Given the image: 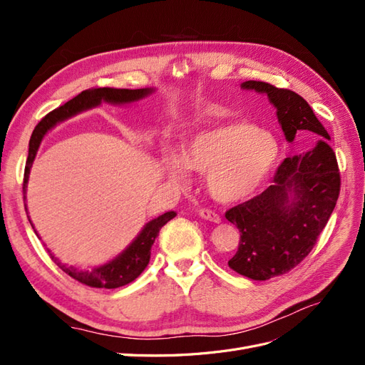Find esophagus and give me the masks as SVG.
I'll list each match as a JSON object with an SVG mask.
<instances>
[{
	"label": "esophagus",
	"instance_id": "obj_1",
	"mask_svg": "<svg viewBox=\"0 0 365 365\" xmlns=\"http://www.w3.org/2000/svg\"><path fill=\"white\" fill-rule=\"evenodd\" d=\"M200 216L205 220H210V222H215V224H219L220 222V217L217 213H215L213 210H208V208H202L200 210Z\"/></svg>",
	"mask_w": 365,
	"mask_h": 365
}]
</instances>
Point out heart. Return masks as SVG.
<instances>
[{"label":"heart","instance_id":"obj_1","mask_svg":"<svg viewBox=\"0 0 365 365\" xmlns=\"http://www.w3.org/2000/svg\"><path fill=\"white\" fill-rule=\"evenodd\" d=\"M280 143L271 132L244 120H228L197 132L181 153L164 149L161 165L175 182L184 184L189 169L207 172L213 200L235 204L248 200L277 165Z\"/></svg>","mask_w":365,"mask_h":365}]
</instances>
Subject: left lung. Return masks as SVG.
Here are the masks:
<instances>
[{
    "label": "left lung",
    "mask_w": 365,
    "mask_h": 365,
    "mask_svg": "<svg viewBox=\"0 0 365 365\" xmlns=\"http://www.w3.org/2000/svg\"><path fill=\"white\" fill-rule=\"evenodd\" d=\"M240 88L268 96L289 143L295 135L317 140L312 149L283 160L267 190L225 213L240 231L228 267L248 279L268 280L291 271L312 251L336 205L341 180L335 152L324 141L327 130L302 96L257 81Z\"/></svg>",
    "instance_id": "1"
}]
</instances>
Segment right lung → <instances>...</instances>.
Instances as JSON below:
<instances>
[{
    "label": "right lung",
    "mask_w": 365,
    "mask_h": 365,
    "mask_svg": "<svg viewBox=\"0 0 365 365\" xmlns=\"http://www.w3.org/2000/svg\"><path fill=\"white\" fill-rule=\"evenodd\" d=\"M153 91H155L153 88H140V90L93 88V90H86V91H82L81 94H77L74 98H71L70 102L59 106L58 109H54V111H51L50 114L43 117L36 125L35 130H33L30 143H29V157L26 163L24 184H23L24 195H26L29 175H30L33 161H35L38 149L48 130H51L54 126L62 123V121H65L67 118H71L76 114H81L83 111H88V109L101 106L103 102L111 103V105H129L150 96ZM175 216H176L175 212H168L155 219L149 220V222L143 227L138 236L132 240L117 257H114L111 262H108L105 264H101V267H94L91 271H79L74 267H67V264L61 263L56 257H54L50 250L48 252L51 259L54 260V263H56L63 272H67L74 280L81 282L86 286H91V288L115 289V288H120V286L130 283L132 280H135L138 275L145 271L150 259V248L153 245V242H155L161 227L168 224L169 220L173 219Z\"/></svg>",
    "instance_id": "add662e5"
}]
</instances>
